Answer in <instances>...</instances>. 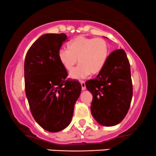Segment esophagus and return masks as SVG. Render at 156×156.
<instances>
[{"label": "esophagus", "mask_w": 156, "mask_h": 156, "mask_svg": "<svg viewBox=\"0 0 156 156\" xmlns=\"http://www.w3.org/2000/svg\"><path fill=\"white\" fill-rule=\"evenodd\" d=\"M81 89L84 90L86 89V85H85V82L84 81H81Z\"/></svg>", "instance_id": "esophagus-1"}]
</instances>
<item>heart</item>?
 <instances>
[{"label":"heart","mask_w":156,"mask_h":156,"mask_svg":"<svg viewBox=\"0 0 156 156\" xmlns=\"http://www.w3.org/2000/svg\"><path fill=\"white\" fill-rule=\"evenodd\" d=\"M109 48L102 37L80 35L68 44V50L61 49L58 59L66 70L71 72L78 62L80 64L71 74L75 79H82L88 75H97L104 68L108 57Z\"/></svg>","instance_id":"b5f03b06"}]
</instances>
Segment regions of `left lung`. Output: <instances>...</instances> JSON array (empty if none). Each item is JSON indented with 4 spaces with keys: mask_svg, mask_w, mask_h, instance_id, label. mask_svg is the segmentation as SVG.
I'll return each mask as SVG.
<instances>
[{
    "mask_svg": "<svg viewBox=\"0 0 156 156\" xmlns=\"http://www.w3.org/2000/svg\"><path fill=\"white\" fill-rule=\"evenodd\" d=\"M93 95L90 111L103 126H114L126 116L132 97L130 66L123 49L112 52L97 78L85 82Z\"/></svg>",
    "mask_w": 156,
    "mask_h": 156,
    "instance_id": "1",
    "label": "left lung"
}]
</instances>
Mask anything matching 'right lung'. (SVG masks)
<instances>
[{"label":"right lung","mask_w":156,"mask_h":156,"mask_svg":"<svg viewBox=\"0 0 156 156\" xmlns=\"http://www.w3.org/2000/svg\"><path fill=\"white\" fill-rule=\"evenodd\" d=\"M67 35L44 34L26 53L24 64L25 89L34 120L50 132L63 130L70 124L81 85L67 79V71L58 53Z\"/></svg>","instance_id":"obj_1"}]
</instances>
